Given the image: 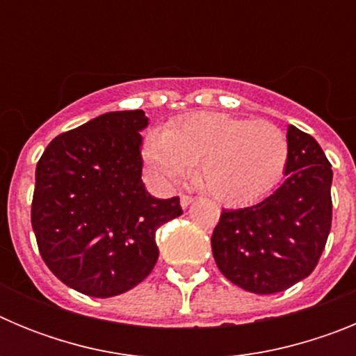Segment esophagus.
Masks as SVG:
<instances>
[{"instance_id":"1","label":"esophagus","mask_w":356,"mask_h":356,"mask_svg":"<svg viewBox=\"0 0 356 356\" xmlns=\"http://www.w3.org/2000/svg\"><path fill=\"white\" fill-rule=\"evenodd\" d=\"M193 201H194L193 196H187V194H181V196H180V205L184 207V209H187V207L191 205Z\"/></svg>"}]
</instances>
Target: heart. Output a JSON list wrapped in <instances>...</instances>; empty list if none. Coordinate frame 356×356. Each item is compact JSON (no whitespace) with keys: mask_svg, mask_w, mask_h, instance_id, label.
Masks as SVG:
<instances>
[{"mask_svg":"<svg viewBox=\"0 0 356 356\" xmlns=\"http://www.w3.org/2000/svg\"><path fill=\"white\" fill-rule=\"evenodd\" d=\"M291 146L285 131L264 119L201 112L147 137V171L163 187L187 178L197 165V181L225 205H244L278 185Z\"/></svg>","mask_w":356,"mask_h":356,"instance_id":"b5f03b06","label":"heart"}]
</instances>
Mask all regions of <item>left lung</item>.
<instances>
[{
  "instance_id": "8db88e82",
  "label": "left lung",
  "mask_w": 356,
  "mask_h": 356,
  "mask_svg": "<svg viewBox=\"0 0 356 356\" xmlns=\"http://www.w3.org/2000/svg\"><path fill=\"white\" fill-rule=\"evenodd\" d=\"M285 181L257 205L222 210L212 234L219 271L254 294L287 291L316 269L332 228V163L312 135L289 127Z\"/></svg>"
}]
</instances>
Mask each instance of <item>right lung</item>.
I'll return each instance as SVG.
<instances>
[{"instance_id":"obj_1","label":"right lung","mask_w":356,"mask_h":356,"mask_svg":"<svg viewBox=\"0 0 356 356\" xmlns=\"http://www.w3.org/2000/svg\"><path fill=\"white\" fill-rule=\"evenodd\" d=\"M143 110L108 112L51 140L35 169L31 228L40 257L67 287L112 298L139 285L159 259L155 234L181 216L180 197L143 184Z\"/></svg>"}]
</instances>
